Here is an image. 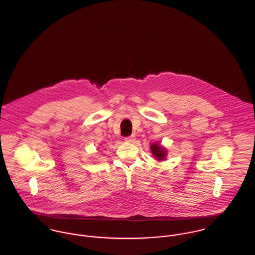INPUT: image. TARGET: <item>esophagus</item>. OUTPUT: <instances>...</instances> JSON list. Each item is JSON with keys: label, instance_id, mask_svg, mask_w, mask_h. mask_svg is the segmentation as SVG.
Masks as SVG:
<instances>
[{"label": "esophagus", "instance_id": "obj_1", "mask_svg": "<svg viewBox=\"0 0 255 255\" xmlns=\"http://www.w3.org/2000/svg\"><path fill=\"white\" fill-rule=\"evenodd\" d=\"M134 137H135L134 135H130V136L126 137V138H125V140H126V141H128V142H132V141H134V140H135V138H134Z\"/></svg>", "mask_w": 255, "mask_h": 255}]
</instances>
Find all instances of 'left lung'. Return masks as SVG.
Masks as SVG:
<instances>
[{
	"label": "left lung",
	"mask_w": 255,
	"mask_h": 255,
	"mask_svg": "<svg viewBox=\"0 0 255 255\" xmlns=\"http://www.w3.org/2000/svg\"><path fill=\"white\" fill-rule=\"evenodd\" d=\"M151 148V151L153 153V156L155 157V159H157L158 161H161V160H164L166 155H167V151L165 148H163L162 146L157 144V143H154V144H151L150 146Z\"/></svg>",
	"instance_id": "left-lung-1"
}]
</instances>
